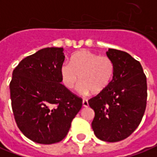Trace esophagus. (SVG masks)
<instances>
[{"instance_id": "esophagus-1", "label": "esophagus", "mask_w": 157, "mask_h": 157, "mask_svg": "<svg viewBox=\"0 0 157 157\" xmlns=\"http://www.w3.org/2000/svg\"><path fill=\"white\" fill-rule=\"evenodd\" d=\"M82 105H83L84 107H87V106H88V101L84 98V99L82 100Z\"/></svg>"}]
</instances>
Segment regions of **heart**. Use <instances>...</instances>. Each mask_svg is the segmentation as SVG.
<instances>
[{
    "instance_id": "heart-1",
    "label": "heart",
    "mask_w": 157,
    "mask_h": 157,
    "mask_svg": "<svg viewBox=\"0 0 157 157\" xmlns=\"http://www.w3.org/2000/svg\"><path fill=\"white\" fill-rule=\"evenodd\" d=\"M114 63L109 57L98 56L87 50H81L71 57L70 64L63 63L60 67V76L67 89L74 88L80 80L79 91L87 94L100 93L111 82Z\"/></svg>"
}]
</instances>
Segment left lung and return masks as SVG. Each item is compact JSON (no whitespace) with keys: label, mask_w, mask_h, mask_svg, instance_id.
Returning <instances> with one entry per match:
<instances>
[{"label":"left lung","mask_w":157,"mask_h":157,"mask_svg":"<svg viewBox=\"0 0 157 157\" xmlns=\"http://www.w3.org/2000/svg\"><path fill=\"white\" fill-rule=\"evenodd\" d=\"M106 54L114 63L113 79L88 104L95 112L92 128L96 137L118 142L131 135L141 122L147 82L140 63L128 52L109 48Z\"/></svg>","instance_id":"1"}]
</instances>
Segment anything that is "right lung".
I'll use <instances>...</instances> for the list:
<instances>
[{"label":"right lung","instance_id":"obj_1","mask_svg":"<svg viewBox=\"0 0 157 157\" xmlns=\"http://www.w3.org/2000/svg\"><path fill=\"white\" fill-rule=\"evenodd\" d=\"M63 48L40 49L22 60L10 82L12 109L24 135L43 144L65 138L82 99L61 84Z\"/></svg>","mask_w":157,"mask_h":157}]
</instances>
